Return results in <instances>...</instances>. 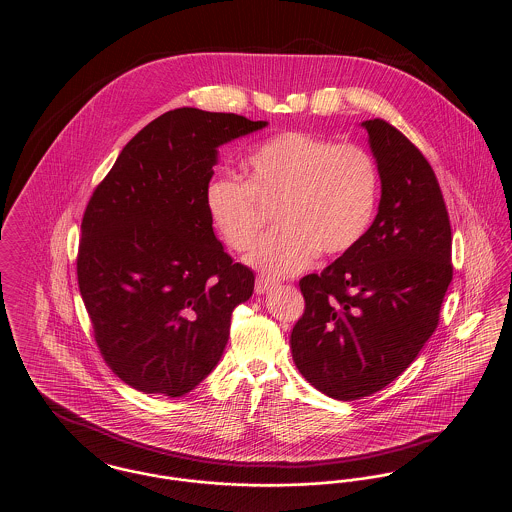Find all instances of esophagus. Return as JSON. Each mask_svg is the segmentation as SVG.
<instances>
[{"mask_svg": "<svg viewBox=\"0 0 512 512\" xmlns=\"http://www.w3.org/2000/svg\"><path fill=\"white\" fill-rule=\"evenodd\" d=\"M276 286H280V282L270 278V276H265V274L257 276V280H255V292L257 293H267L268 290H272Z\"/></svg>", "mask_w": 512, "mask_h": 512, "instance_id": "1", "label": "esophagus"}]
</instances>
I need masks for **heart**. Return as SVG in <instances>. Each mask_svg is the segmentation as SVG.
<instances>
[{
    "mask_svg": "<svg viewBox=\"0 0 512 512\" xmlns=\"http://www.w3.org/2000/svg\"><path fill=\"white\" fill-rule=\"evenodd\" d=\"M245 182L213 178L205 192L209 219L222 242L244 253L272 219L278 222L249 261L272 274H292L326 257L349 253L372 222L380 172L374 157L355 144L288 130L255 147L244 161Z\"/></svg>",
    "mask_w": 512,
    "mask_h": 512,
    "instance_id": "heart-1",
    "label": "heart"
}]
</instances>
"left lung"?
<instances>
[{
  "label": "left lung",
  "instance_id": "obj_1",
  "mask_svg": "<svg viewBox=\"0 0 512 512\" xmlns=\"http://www.w3.org/2000/svg\"><path fill=\"white\" fill-rule=\"evenodd\" d=\"M363 126L382 180L378 215L349 253L299 280L305 311L290 338L303 378L340 401L372 395L409 368L453 280L436 172L390 122Z\"/></svg>",
  "mask_w": 512,
  "mask_h": 512
}]
</instances>
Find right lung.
<instances>
[{
  "label": "right lung",
  "instance_id": "1",
  "mask_svg": "<svg viewBox=\"0 0 512 512\" xmlns=\"http://www.w3.org/2000/svg\"><path fill=\"white\" fill-rule=\"evenodd\" d=\"M265 126L169 111L124 146L86 205L78 288L101 357L134 390L180 397L222 357L255 274L217 240L205 192L217 147Z\"/></svg>",
  "mask_w": 512,
  "mask_h": 512
}]
</instances>
